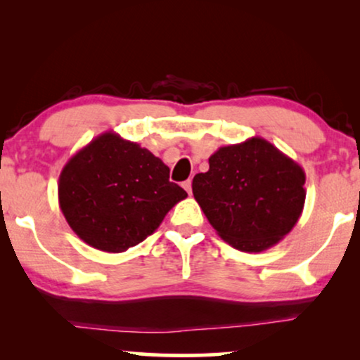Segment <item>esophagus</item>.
Masks as SVG:
<instances>
[{"label": "esophagus", "mask_w": 360, "mask_h": 360, "mask_svg": "<svg viewBox=\"0 0 360 360\" xmlns=\"http://www.w3.org/2000/svg\"><path fill=\"white\" fill-rule=\"evenodd\" d=\"M184 188L188 191V195H191V180H186L184 181Z\"/></svg>", "instance_id": "esophagus-1"}]
</instances>
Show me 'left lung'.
<instances>
[{
    "label": "left lung",
    "instance_id": "1",
    "mask_svg": "<svg viewBox=\"0 0 360 360\" xmlns=\"http://www.w3.org/2000/svg\"><path fill=\"white\" fill-rule=\"evenodd\" d=\"M210 170L195 175L193 196L224 243L243 252L278 244L302 216L304 170L274 144L255 136L219 147Z\"/></svg>",
    "mask_w": 360,
    "mask_h": 360
}]
</instances>
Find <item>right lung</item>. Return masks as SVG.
<instances>
[{"mask_svg":"<svg viewBox=\"0 0 360 360\" xmlns=\"http://www.w3.org/2000/svg\"><path fill=\"white\" fill-rule=\"evenodd\" d=\"M150 150L108 131L70 157L58 176V206L83 243L124 252L186 198Z\"/></svg>","mask_w":360,"mask_h":360,"instance_id":"add662e5","label":"right lung"}]
</instances>
